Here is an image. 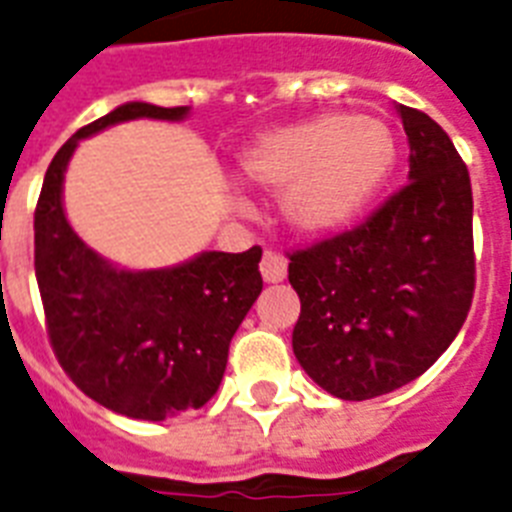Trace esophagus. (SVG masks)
I'll return each mask as SVG.
<instances>
[{
  "instance_id": "1",
  "label": "esophagus",
  "mask_w": 512,
  "mask_h": 512,
  "mask_svg": "<svg viewBox=\"0 0 512 512\" xmlns=\"http://www.w3.org/2000/svg\"><path fill=\"white\" fill-rule=\"evenodd\" d=\"M286 270H289V265H286V257L278 255V252H273V249H268V252L263 255V263H260L263 281L265 283H281L283 278H286Z\"/></svg>"
}]
</instances>
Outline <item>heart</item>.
<instances>
[{"mask_svg": "<svg viewBox=\"0 0 512 512\" xmlns=\"http://www.w3.org/2000/svg\"><path fill=\"white\" fill-rule=\"evenodd\" d=\"M395 161L393 135L367 117H315L263 135L242 158V176L283 190L291 226L320 234L343 226L380 190Z\"/></svg>", "mask_w": 512, "mask_h": 512, "instance_id": "heart-1", "label": "heart"}]
</instances>
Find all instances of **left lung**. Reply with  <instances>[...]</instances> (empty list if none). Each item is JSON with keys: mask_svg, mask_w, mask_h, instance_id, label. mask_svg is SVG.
<instances>
[{"mask_svg": "<svg viewBox=\"0 0 512 512\" xmlns=\"http://www.w3.org/2000/svg\"><path fill=\"white\" fill-rule=\"evenodd\" d=\"M409 184L364 223L289 255L302 312L294 354L343 401L393 393L424 375L466 322L476 286L471 179L424 111L398 106Z\"/></svg>", "mask_w": 512, "mask_h": 512, "instance_id": "8db88e82", "label": "left lung"}]
</instances>
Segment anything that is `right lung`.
<instances>
[{
  "mask_svg": "<svg viewBox=\"0 0 512 512\" xmlns=\"http://www.w3.org/2000/svg\"><path fill=\"white\" fill-rule=\"evenodd\" d=\"M187 111L132 101L80 127L49 163L33 216L36 281L59 364L88 398L145 422L200 409L216 395L231 338L263 291V249L203 252L143 273L117 270L67 223L62 179L77 140L127 119L176 122Z\"/></svg>",
  "mask_w": 512,
  "mask_h": 512,
  "instance_id": "obj_1",
  "label": "right lung"
}]
</instances>
